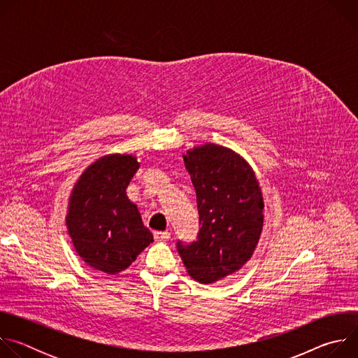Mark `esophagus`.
<instances>
[{"instance_id":"1","label":"esophagus","mask_w":358,"mask_h":358,"mask_svg":"<svg viewBox=\"0 0 358 358\" xmlns=\"http://www.w3.org/2000/svg\"><path fill=\"white\" fill-rule=\"evenodd\" d=\"M171 236V234L169 231H156L155 232V239L162 242V241H169Z\"/></svg>"}]
</instances>
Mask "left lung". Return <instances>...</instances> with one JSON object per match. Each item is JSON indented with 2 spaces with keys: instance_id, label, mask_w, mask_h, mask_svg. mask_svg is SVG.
Instances as JSON below:
<instances>
[{
  "instance_id": "obj_1",
  "label": "left lung",
  "mask_w": 358,
  "mask_h": 358,
  "mask_svg": "<svg viewBox=\"0 0 358 358\" xmlns=\"http://www.w3.org/2000/svg\"><path fill=\"white\" fill-rule=\"evenodd\" d=\"M196 192L199 232L177 242L188 275L213 283L239 271L264 228V196L252 167L231 148L203 144L182 156Z\"/></svg>"
}]
</instances>
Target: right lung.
Wrapping results in <instances>:
<instances>
[{"label": "right lung", "instance_id": "right-lung-1", "mask_svg": "<svg viewBox=\"0 0 358 358\" xmlns=\"http://www.w3.org/2000/svg\"><path fill=\"white\" fill-rule=\"evenodd\" d=\"M130 155H108L92 163L69 196L66 227L79 257L108 275L127 269L152 242L126 188L138 170Z\"/></svg>", "mask_w": 358, "mask_h": 358}]
</instances>
